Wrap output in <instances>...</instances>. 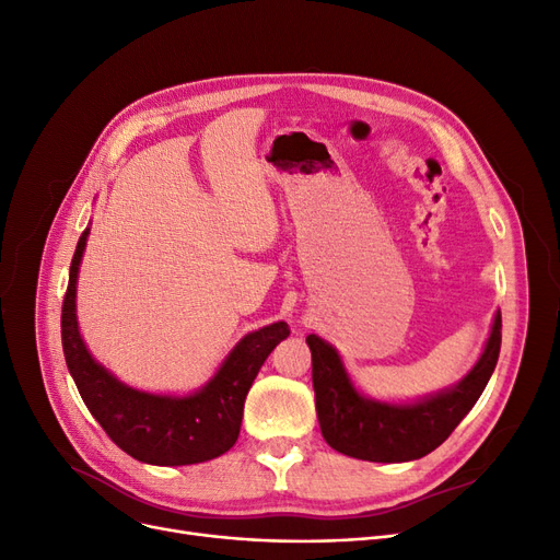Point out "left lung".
I'll return each instance as SVG.
<instances>
[{"label": "left lung", "instance_id": "left-lung-1", "mask_svg": "<svg viewBox=\"0 0 560 560\" xmlns=\"http://www.w3.org/2000/svg\"><path fill=\"white\" fill-rule=\"evenodd\" d=\"M306 342L313 359L317 420L327 443L351 458L404 463L443 445L481 397L502 347V313L494 317L479 363L456 388L408 406L363 399L351 388L336 349L313 334Z\"/></svg>", "mask_w": 560, "mask_h": 560}]
</instances>
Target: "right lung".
Returning <instances> with one entry per match:
<instances>
[{
  "label": "right lung",
  "instance_id": "1",
  "mask_svg": "<svg viewBox=\"0 0 560 560\" xmlns=\"http://www.w3.org/2000/svg\"><path fill=\"white\" fill-rule=\"evenodd\" d=\"M88 229L77 243L63 298L61 340L68 370L83 404L113 443L150 465H192L222 456L241 433L245 397L270 351L290 336L285 322H275L245 336L211 378L190 397H159L122 386L93 361L77 329V272Z\"/></svg>",
  "mask_w": 560,
  "mask_h": 560
}]
</instances>
